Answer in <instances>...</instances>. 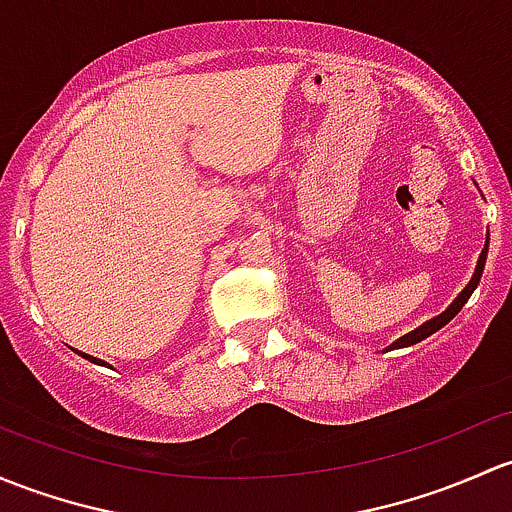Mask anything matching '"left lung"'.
<instances>
[{"instance_id":"1","label":"left lung","mask_w":512,"mask_h":512,"mask_svg":"<svg viewBox=\"0 0 512 512\" xmlns=\"http://www.w3.org/2000/svg\"><path fill=\"white\" fill-rule=\"evenodd\" d=\"M486 255H488V245L483 247V252H481V260H478V265H476V272H473V279H471V282H469V287H466L464 292H461L459 297H456L454 304H451L449 309L444 311V314L437 316V319L427 321V324H422V326H419V328H414L412 333H407V336H402L400 341H395V343H392L390 348H405V346H414V343L424 341V338H427V336H432V333H437L441 326H446V324H449V321L454 319V316L459 314L461 309H464V304H466V301H469V297H471V294H473V289H476V287H478V282H481L483 265H486Z\"/></svg>"}]
</instances>
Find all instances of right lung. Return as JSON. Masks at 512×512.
I'll return each mask as SVG.
<instances>
[{"mask_svg":"<svg viewBox=\"0 0 512 512\" xmlns=\"http://www.w3.org/2000/svg\"><path fill=\"white\" fill-rule=\"evenodd\" d=\"M80 355H83V358H88V360H93V363H100V365H105V363H102V360H98V358H90V355H85V353H80Z\"/></svg>","mask_w":512,"mask_h":512,"instance_id":"1","label":"right lung"}]
</instances>
